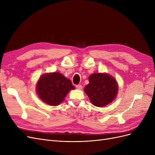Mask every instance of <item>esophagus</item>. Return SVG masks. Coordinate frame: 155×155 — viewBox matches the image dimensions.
Listing matches in <instances>:
<instances>
[{
    "mask_svg": "<svg viewBox=\"0 0 155 155\" xmlns=\"http://www.w3.org/2000/svg\"><path fill=\"white\" fill-rule=\"evenodd\" d=\"M76 88L78 89H79V90H81V89H82L83 87L81 85H76Z\"/></svg>",
    "mask_w": 155,
    "mask_h": 155,
    "instance_id": "esophagus-1",
    "label": "esophagus"
}]
</instances>
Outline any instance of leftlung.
Returning <instances> with one entry per match:
<instances>
[{
	"instance_id": "8db88e82",
	"label": "left lung",
	"mask_w": 155,
	"mask_h": 155,
	"mask_svg": "<svg viewBox=\"0 0 155 155\" xmlns=\"http://www.w3.org/2000/svg\"><path fill=\"white\" fill-rule=\"evenodd\" d=\"M88 80L84 91L94 105L104 107L114 100L118 88L115 79L107 74L94 73Z\"/></svg>"
}]
</instances>
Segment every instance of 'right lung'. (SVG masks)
I'll return each instance as SVG.
<instances>
[{
	"label": "right lung",
	"mask_w": 155,
	"mask_h": 155,
	"mask_svg": "<svg viewBox=\"0 0 155 155\" xmlns=\"http://www.w3.org/2000/svg\"><path fill=\"white\" fill-rule=\"evenodd\" d=\"M70 79L59 72L46 74L37 82V92L42 101L50 105H58L68 92L74 89Z\"/></svg>",
	"instance_id": "right-lung-1"
}]
</instances>
